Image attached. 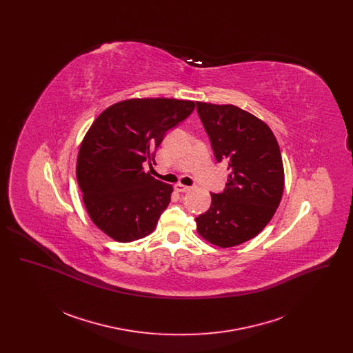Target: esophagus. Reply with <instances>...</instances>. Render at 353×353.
I'll return each mask as SVG.
<instances>
[{
  "label": "esophagus",
  "instance_id": "1",
  "mask_svg": "<svg viewBox=\"0 0 353 353\" xmlns=\"http://www.w3.org/2000/svg\"><path fill=\"white\" fill-rule=\"evenodd\" d=\"M192 188L190 186H185L183 184H176L174 185V190L176 192H180V193H185V192H189Z\"/></svg>",
  "mask_w": 353,
  "mask_h": 353
}]
</instances>
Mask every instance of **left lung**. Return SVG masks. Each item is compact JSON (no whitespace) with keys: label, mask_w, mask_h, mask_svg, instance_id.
<instances>
[{"label":"left lung","mask_w":353,"mask_h":353,"mask_svg":"<svg viewBox=\"0 0 353 353\" xmlns=\"http://www.w3.org/2000/svg\"><path fill=\"white\" fill-rule=\"evenodd\" d=\"M217 161H229V179L212 196L208 212L196 219L197 233L222 249L259 234L275 214L283 194L285 169L269 125L233 104L197 101Z\"/></svg>","instance_id":"1"}]
</instances>
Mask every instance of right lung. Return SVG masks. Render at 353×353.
Returning <instances> with one entry per match:
<instances>
[{"label": "right lung", "mask_w": 353, "mask_h": 353, "mask_svg": "<svg viewBox=\"0 0 353 353\" xmlns=\"http://www.w3.org/2000/svg\"><path fill=\"white\" fill-rule=\"evenodd\" d=\"M193 101L132 98L105 108L84 134L77 180L94 225L118 242H132L154 230L168 206L172 185L143 168L154 161L165 132L188 118Z\"/></svg>", "instance_id": "add662e5"}]
</instances>
